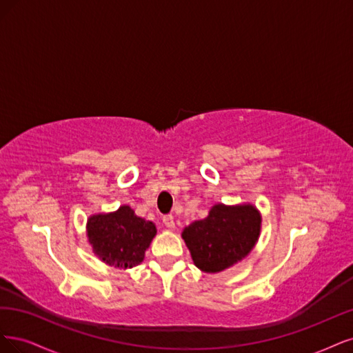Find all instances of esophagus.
<instances>
[{
    "label": "esophagus",
    "instance_id": "34e87169",
    "mask_svg": "<svg viewBox=\"0 0 353 353\" xmlns=\"http://www.w3.org/2000/svg\"><path fill=\"white\" fill-rule=\"evenodd\" d=\"M163 223H164V225L167 227V229H174V225H176L173 215H164Z\"/></svg>",
    "mask_w": 353,
    "mask_h": 353
}]
</instances>
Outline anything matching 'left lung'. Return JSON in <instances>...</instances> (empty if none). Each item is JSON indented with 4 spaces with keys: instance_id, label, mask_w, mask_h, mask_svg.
<instances>
[{
    "instance_id": "8db88e82",
    "label": "left lung",
    "mask_w": 353,
    "mask_h": 353,
    "mask_svg": "<svg viewBox=\"0 0 353 353\" xmlns=\"http://www.w3.org/2000/svg\"><path fill=\"white\" fill-rule=\"evenodd\" d=\"M261 212L252 203H215L203 220L186 225L181 237L193 264L203 272H220L251 254L261 233Z\"/></svg>"
}]
</instances>
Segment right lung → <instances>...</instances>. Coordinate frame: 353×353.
Instances as JSON below:
<instances>
[{
  "label": "right lung",
  "mask_w": 353,
  "mask_h": 353,
  "mask_svg": "<svg viewBox=\"0 0 353 353\" xmlns=\"http://www.w3.org/2000/svg\"><path fill=\"white\" fill-rule=\"evenodd\" d=\"M155 234V224L138 217L129 205L90 215L86 223V237L92 252L114 268L139 265Z\"/></svg>",
  "instance_id": "right-lung-1"
}]
</instances>
